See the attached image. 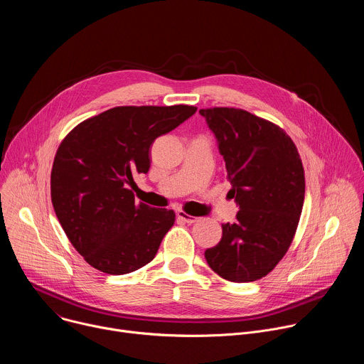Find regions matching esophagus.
I'll return each mask as SVG.
<instances>
[{
    "instance_id": "obj_1",
    "label": "esophagus",
    "mask_w": 364,
    "mask_h": 364,
    "mask_svg": "<svg viewBox=\"0 0 364 364\" xmlns=\"http://www.w3.org/2000/svg\"><path fill=\"white\" fill-rule=\"evenodd\" d=\"M177 218H178L181 222H186V223H194V222L197 220V218L190 216V215H187V213H186V212H183V210L177 212Z\"/></svg>"
}]
</instances>
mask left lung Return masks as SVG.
Returning <instances> with one entry per match:
<instances>
[{
  "label": "left lung",
  "mask_w": 364,
  "mask_h": 364,
  "mask_svg": "<svg viewBox=\"0 0 364 364\" xmlns=\"http://www.w3.org/2000/svg\"><path fill=\"white\" fill-rule=\"evenodd\" d=\"M218 139L229 193L239 205L207 249L209 267L232 282L268 275L287 253L302 212L305 178L298 149L284 129L243 109H200Z\"/></svg>",
  "instance_id": "1"
}]
</instances>
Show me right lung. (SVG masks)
Masks as SVG:
<instances>
[{"label":"right lung","instance_id":"obj_1","mask_svg":"<svg viewBox=\"0 0 364 364\" xmlns=\"http://www.w3.org/2000/svg\"><path fill=\"white\" fill-rule=\"evenodd\" d=\"M197 108L117 107L89 118L62 141L51 168V203L75 249L109 275L151 262L176 213L136 203L128 186L149 170V146Z\"/></svg>","mask_w":364,"mask_h":364}]
</instances>
